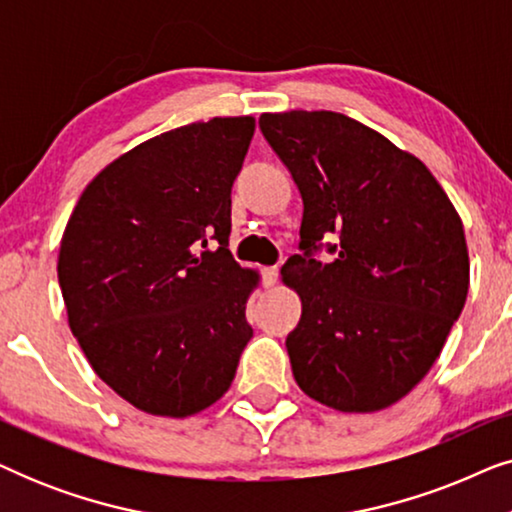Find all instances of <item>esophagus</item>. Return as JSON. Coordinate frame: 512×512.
<instances>
[{
	"mask_svg": "<svg viewBox=\"0 0 512 512\" xmlns=\"http://www.w3.org/2000/svg\"><path fill=\"white\" fill-rule=\"evenodd\" d=\"M277 279H279V270L275 268V265H270V268H263V284L268 286H275L277 284Z\"/></svg>",
	"mask_w": 512,
	"mask_h": 512,
	"instance_id": "obj_1",
	"label": "esophagus"
}]
</instances>
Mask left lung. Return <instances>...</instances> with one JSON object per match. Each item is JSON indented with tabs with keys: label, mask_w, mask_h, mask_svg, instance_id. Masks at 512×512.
Masks as SVG:
<instances>
[{
	"label": "left lung",
	"mask_w": 512,
	"mask_h": 512,
	"mask_svg": "<svg viewBox=\"0 0 512 512\" xmlns=\"http://www.w3.org/2000/svg\"><path fill=\"white\" fill-rule=\"evenodd\" d=\"M300 198V251L284 263L303 314L286 338L298 387L340 412L389 408L436 363L468 296L457 209L422 160L345 114L258 118ZM335 232L333 264L313 254Z\"/></svg>",
	"instance_id": "8db88e82"
}]
</instances>
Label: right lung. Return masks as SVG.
Masks as SVG:
<instances>
[{
	"instance_id": "1",
	"label": "right lung",
	"mask_w": 512,
	"mask_h": 512,
	"mask_svg": "<svg viewBox=\"0 0 512 512\" xmlns=\"http://www.w3.org/2000/svg\"><path fill=\"white\" fill-rule=\"evenodd\" d=\"M251 116L163 132L104 167L60 242L69 328L102 382L137 410L188 417L233 382L258 284L228 251L230 188Z\"/></svg>"
}]
</instances>
